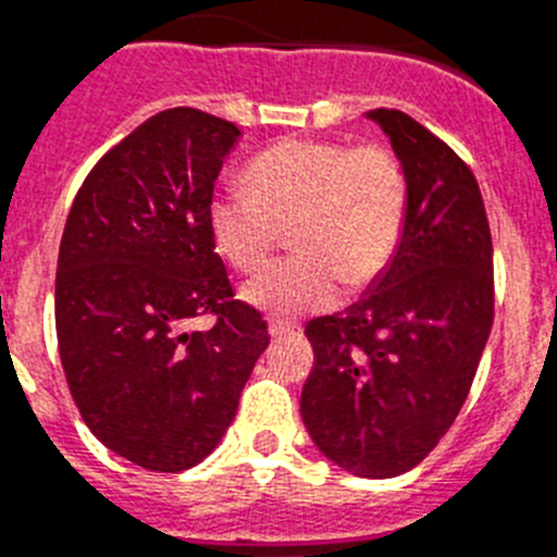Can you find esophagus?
Here are the masks:
<instances>
[{
    "label": "esophagus",
    "mask_w": 557,
    "mask_h": 557,
    "mask_svg": "<svg viewBox=\"0 0 557 557\" xmlns=\"http://www.w3.org/2000/svg\"><path fill=\"white\" fill-rule=\"evenodd\" d=\"M294 333H297V327H294V324H288V322H269V335H272L274 341L285 338V335H294Z\"/></svg>",
    "instance_id": "esophagus-1"
}]
</instances>
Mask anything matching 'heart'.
I'll return each mask as SVG.
<instances>
[{"label": "heart", "instance_id": "obj_1", "mask_svg": "<svg viewBox=\"0 0 557 557\" xmlns=\"http://www.w3.org/2000/svg\"><path fill=\"white\" fill-rule=\"evenodd\" d=\"M247 191H219L208 227L230 267L255 272L290 233L297 255L244 285V299L272 315L330 308L338 280L372 285L397 255L408 222V174L391 149L288 138L244 172Z\"/></svg>", "mask_w": 557, "mask_h": 557}]
</instances>
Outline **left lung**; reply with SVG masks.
<instances>
[{
  "mask_svg": "<svg viewBox=\"0 0 557 557\" xmlns=\"http://www.w3.org/2000/svg\"><path fill=\"white\" fill-rule=\"evenodd\" d=\"M366 119L408 174V222L363 297L305 327L299 410L324 458L383 480L422 463L463 408L494 322V258L472 169L403 110Z\"/></svg>",
  "mask_w": 557,
  "mask_h": 557,
  "instance_id": "left-lung-1",
  "label": "left lung"
}]
</instances>
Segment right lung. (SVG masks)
<instances>
[{"instance_id":"right-lung-1","label":"right lung","mask_w":557,"mask_h":557,"mask_svg":"<svg viewBox=\"0 0 557 557\" xmlns=\"http://www.w3.org/2000/svg\"><path fill=\"white\" fill-rule=\"evenodd\" d=\"M242 129L194 108L147 119L110 149L69 210L54 277L60 363L83 422L149 472L208 458L269 347L233 299L208 205ZM210 312V331H185Z\"/></svg>"}]
</instances>
